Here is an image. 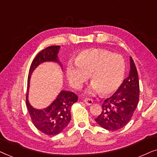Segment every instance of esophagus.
Instances as JSON below:
<instances>
[{
  "label": "esophagus",
  "mask_w": 157,
  "mask_h": 157,
  "mask_svg": "<svg viewBox=\"0 0 157 157\" xmlns=\"http://www.w3.org/2000/svg\"><path fill=\"white\" fill-rule=\"evenodd\" d=\"M84 103L86 104L87 105H91L92 104H93V100H90V99H87V98H86V99H85L84 100Z\"/></svg>",
  "instance_id": "34e87169"
}]
</instances>
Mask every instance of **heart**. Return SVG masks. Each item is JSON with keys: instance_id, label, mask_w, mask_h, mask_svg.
<instances>
[{"instance_id": "heart-1", "label": "heart", "mask_w": 157, "mask_h": 157, "mask_svg": "<svg viewBox=\"0 0 157 157\" xmlns=\"http://www.w3.org/2000/svg\"><path fill=\"white\" fill-rule=\"evenodd\" d=\"M75 62L67 64L66 75L74 88H80L90 77L87 93L109 95L118 89L125 74L124 58L108 50L90 49L83 50L77 56Z\"/></svg>"}]
</instances>
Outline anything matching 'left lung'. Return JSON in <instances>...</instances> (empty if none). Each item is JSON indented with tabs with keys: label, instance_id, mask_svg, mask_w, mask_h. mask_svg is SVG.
I'll use <instances>...</instances> for the list:
<instances>
[{
	"label": "left lung",
	"instance_id": "left-lung-1",
	"mask_svg": "<svg viewBox=\"0 0 157 157\" xmlns=\"http://www.w3.org/2000/svg\"><path fill=\"white\" fill-rule=\"evenodd\" d=\"M139 99V81L134 62L130 57L129 75L111 97L104 100L102 113L95 120L108 131L122 128L130 121Z\"/></svg>",
	"mask_w": 157,
	"mask_h": 157
}]
</instances>
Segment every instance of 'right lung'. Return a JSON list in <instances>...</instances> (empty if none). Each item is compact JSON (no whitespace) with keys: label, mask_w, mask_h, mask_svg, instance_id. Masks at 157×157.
<instances>
[{"label":"right lung","mask_w":157,"mask_h":157,"mask_svg":"<svg viewBox=\"0 0 157 157\" xmlns=\"http://www.w3.org/2000/svg\"><path fill=\"white\" fill-rule=\"evenodd\" d=\"M60 46H52L39 52L33 59L29 72L27 82L26 106L31 121L35 127L44 134L54 136L61 133L71 120V107L77 101V96L72 92L62 90L58 94L56 99L49 105L42 109L33 108L29 101V90L30 80L33 71L41 64L46 62L57 63L61 67V62L58 59V53Z\"/></svg>","instance_id":"1"}]
</instances>
